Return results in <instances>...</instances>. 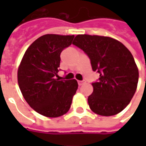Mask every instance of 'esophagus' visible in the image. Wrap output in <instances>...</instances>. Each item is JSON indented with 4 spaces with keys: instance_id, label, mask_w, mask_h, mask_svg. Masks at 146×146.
Masks as SVG:
<instances>
[{
    "instance_id": "esophagus-1",
    "label": "esophagus",
    "mask_w": 146,
    "mask_h": 146,
    "mask_svg": "<svg viewBox=\"0 0 146 146\" xmlns=\"http://www.w3.org/2000/svg\"><path fill=\"white\" fill-rule=\"evenodd\" d=\"M84 84H85V80H78V84L80 86L83 85Z\"/></svg>"
}]
</instances>
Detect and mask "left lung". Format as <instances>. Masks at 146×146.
I'll list each match as a JSON object with an SVG mask.
<instances>
[{
  "instance_id": "8db88e82",
  "label": "left lung",
  "mask_w": 146,
  "mask_h": 146,
  "mask_svg": "<svg viewBox=\"0 0 146 146\" xmlns=\"http://www.w3.org/2000/svg\"><path fill=\"white\" fill-rule=\"evenodd\" d=\"M73 44L88 55L93 71L100 74L88 98L90 109L100 116L120 113L138 86V69L131 51L116 39L98 35H76Z\"/></svg>"
}]
</instances>
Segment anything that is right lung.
<instances>
[{
    "instance_id": "add662e5",
    "label": "right lung",
    "mask_w": 146,
    "mask_h": 146,
    "mask_svg": "<svg viewBox=\"0 0 146 146\" xmlns=\"http://www.w3.org/2000/svg\"><path fill=\"white\" fill-rule=\"evenodd\" d=\"M74 35L45 34L33 42L18 69V84L28 104L47 117H58L69 111L78 88L76 80H58L60 54L72 44Z\"/></svg>"
}]
</instances>
